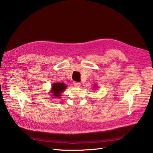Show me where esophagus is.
I'll use <instances>...</instances> for the list:
<instances>
[{"instance_id":"34e87169","label":"esophagus","mask_w":153,"mask_h":153,"mask_svg":"<svg viewBox=\"0 0 153 153\" xmlns=\"http://www.w3.org/2000/svg\"><path fill=\"white\" fill-rule=\"evenodd\" d=\"M74 85L75 86H76V87H79V86H80V83H79V82H75L74 83Z\"/></svg>"}]
</instances>
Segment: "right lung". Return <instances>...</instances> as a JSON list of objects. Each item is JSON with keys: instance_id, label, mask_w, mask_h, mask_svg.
I'll return each instance as SVG.
<instances>
[{"instance_id": "1", "label": "right lung", "mask_w": 153, "mask_h": 153, "mask_svg": "<svg viewBox=\"0 0 153 153\" xmlns=\"http://www.w3.org/2000/svg\"><path fill=\"white\" fill-rule=\"evenodd\" d=\"M67 86L64 83H54L52 85V90L51 93L54 97V98H61V94L66 89Z\"/></svg>"}]
</instances>
